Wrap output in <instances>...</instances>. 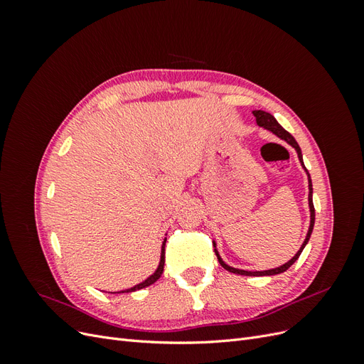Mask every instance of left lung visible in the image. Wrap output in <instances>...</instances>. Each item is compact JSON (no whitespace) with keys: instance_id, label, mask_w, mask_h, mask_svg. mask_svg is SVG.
Instances as JSON below:
<instances>
[{"instance_id":"left-lung-1","label":"left lung","mask_w":364,"mask_h":364,"mask_svg":"<svg viewBox=\"0 0 364 364\" xmlns=\"http://www.w3.org/2000/svg\"><path fill=\"white\" fill-rule=\"evenodd\" d=\"M253 117H255V119H257V124L259 126V127H266V129H269V130H272L274 135H278L281 139H284V141H287L289 144L291 146V147H294L296 149V151H297V156H299V161L302 162V151H301V147H299V144H297L296 142V139L289 134L287 130H285L282 126H279V123L277 119H274V117L273 115H270V114H267V112H264V111H253ZM302 165H304V162H302ZM304 168H305V165H304ZM306 170V168H305ZM308 173V171H306ZM308 182H310V194H308V203H310V213H311V222H310V229H308V234H306V238H305V241H304V245H302V247H301V250L296 253V255L289 261V262H285L284 266H281V267H278V269H272V270H266V272H247V270H240V269H234V267H229V266H226V264L222 261V258L218 257V252H217V249H215V255H217V259H218V262L222 264V267H225L228 272H232V273H237V274H245V277H270V274H278V273H282V272H285L287 270L291 264H294V261L299 258V255H301V252L304 250V247L306 246V243H308V240H310V237H311V232H313V226H314V205H313V185H311V179H310V174H308Z\"/></svg>"}]
</instances>
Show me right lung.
Here are the masks:
<instances>
[{"label": "right lung", "mask_w": 364, "mask_h": 364, "mask_svg": "<svg viewBox=\"0 0 364 364\" xmlns=\"http://www.w3.org/2000/svg\"><path fill=\"white\" fill-rule=\"evenodd\" d=\"M164 262H165V241H164V245H162V252H161V262H159V267H158V270L151 274L150 278H147L144 282H141V284H138V285H135V287H132V289H129V290H124V291H119V293H130V291H136V290H141V289H146V287H149V285H151V284H155L159 278H161V274H162V272H164Z\"/></svg>", "instance_id": "right-lung-1"}]
</instances>
